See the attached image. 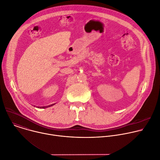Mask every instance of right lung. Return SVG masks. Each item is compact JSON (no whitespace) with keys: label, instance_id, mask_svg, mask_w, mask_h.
Listing matches in <instances>:
<instances>
[{"label":"right lung","instance_id":"add662e5","mask_svg":"<svg viewBox=\"0 0 160 160\" xmlns=\"http://www.w3.org/2000/svg\"><path fill=\"white\" fill-rule=\"evenodd\" d=\"M54 104H51V105L48 106H42V107H38V108H48V107H51V106H53Z\"/></svg>","mask_w":160,"mask_h":160}]
</instances>
